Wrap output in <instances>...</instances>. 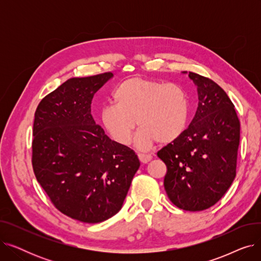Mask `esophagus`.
<instances>
[{
	"mask_svg": "<svg viewBox=\"0 0 261 261\" xmlns=\"http://www.w3.org/2000/svg\"><path fill=\"white\" fill-rule=\"evenodd\" d=\"M138 156L142 163H148L152 159L151 154H146V153H138Z\"/></svg>",
	"mask_w": 261,
	"mask_h": 261,
	"instance_id": "obj_1",
	"label": "esophagus"
}]
</instances>
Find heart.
Instances as JSON below:
<instances>
[{
	"label": "heart",
	"mask_w": 261,
	"mask_h": 261,
	"mask_svg": "<svg viewBox=\"0 0 261 261\" xmlns=\"http://www.w3.org/2000/svg\"><path fill=\"white\" fill-rule=\"evenodd\" d=\"M112 101L101 109L100 121L119 145L130 144L136 123L141 129L135 143L142 149L173 143L187 128L188 95L179 85L132 77L113 90Z\"/></svg>",
	"instance_id": "heart-1"
}]
</instances>
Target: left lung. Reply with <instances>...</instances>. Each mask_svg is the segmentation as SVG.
<instances>
[{
  "mask_svg": "<svg viewBox=\"0 0 261 261\" xmlns=\"http://www.w3.org/2000/svg\"><path fill=\"white\" fill-rule=\"evenodd\" d=\"M199 103L189 127L158 151L167 172L169 200L184 211L207 210L220 200L236 176L240 120L234 103L212 79L189 72Z\"/></svg>",
  "mask_w": 261,
  "mask_h": 261,
  "instance_id": "1",
  "label": "left lung"
}]
</instances>
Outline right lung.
Instances as JSON below:
<instances>
[{
    "label": "right lung",
    "mask_w": 261,
    "mask_h": 261,
    "mask_svg": "<svg viewBox=\"0 0 261 261\" xmlns=\"http://www.w3.org/2000/svg\"><path fill=\"white\" fill-rule=\"evenodd\" d=\"M112 76L68 79L35 112L32 164L37 181L58 211L87 223L119 212L141 165L133 150L109 139L91 114L94 94Z\"/></svg>",
    "instance_id": "1"
}]
</instances>
